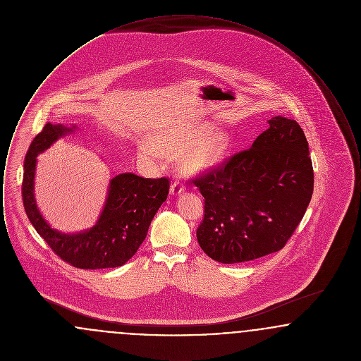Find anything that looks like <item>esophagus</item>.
Wrapping results in <instances>:
<instances>
[{"label":"esophagus","instance_id":"obj_1","mask_svg":"<svg viewBox=\"0 0 361 361\" xmlns=\"http://www.w3.org/2000/svg\"><path fill=\"white\" fill-rule=\"evenodd\" d=\"M184 190H185V187L183 185V183L178 181V180H174V183H173L172 187H171V193L176 196V195H180Z\"/></svg>","mask_w":361,"mask_h":361}]
</instances>
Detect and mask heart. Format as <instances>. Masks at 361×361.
Masks as SVG:
<instances>
[{
    "mask_svg": "<svg viewBox=\"0 0 361 361\" xmlns=\"http://www.w3.org/2000/svg\"><path fill=\"white\" fill-rule=\"evenodd\" d=\"M158 150L149 143H142L139 152L146 157L159 159L161 154L181 155V164L188 172L204 171L222 162L231 147V137L224 130H209V126L202 124L190 127L172 137L157 140Z\"/></svg>",
    "mask_w": 361,
    "mask_h": 361,
    "instance_id": "b5f03b06",
    "label": "heart"
}]
</instances>
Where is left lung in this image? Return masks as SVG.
Masks as SVG:
<instances>
[{"mask_svg": "<svg viewBox=\"0 0 361 361\" xmlns=\"http://www.w3.org/2000/svg\"><path fill=\"white\" fill-rule=\"evenodd\" d=\"M268 124L250 149L193 180L204 197L197 242L218 262L279 252L310 204L314 171L303 130L283 116Z\"/></svg>", "mask_w": 361, "mask_h": 361, "instance_id": "obj_1", "label": "left lung"}]
</instances>
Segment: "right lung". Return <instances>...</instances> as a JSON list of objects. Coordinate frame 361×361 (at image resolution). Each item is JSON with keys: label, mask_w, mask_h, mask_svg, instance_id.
<instances>
[{"label": "right lung", "mask_w": 361, "mask_h": 361, "mask_svg": "<svg viewBox=\"0 0 361 361\" xmlns=\"http://www.w3.org/2000/svg\"><path fill=\"white\" fill-rule=\"evenodd\" d=\"M75 126L47 123L34 137L24 161L23 204L37 234L52 252L80 269H105L126 264L147 235L157 211L169 193V178H143L121 173L109 181L108 195L96 224L81 233L65 234L44 221L35 200L36 157L56 139L74 131Z\"/></svg>", "instance_id": "obj_1"}]
</instances>
